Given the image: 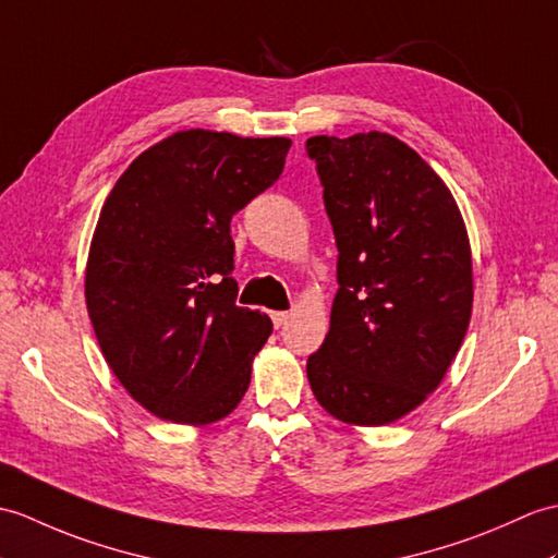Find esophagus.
I'll return each mask as SVG.
<instances>
[{"mask_svg":"<svg viewBox=\"0 0 558 558\" xmlns=\"http://www.w3.org/2000/svg\"><path fill=\"white\" fill-rule=\"evenodd\" d=\"M270 320H274L276 328H282L284 323L290 320V314H288V311H274V314H270Z\"/></svg>","mask_w":558,"mask_h":558,"instance_id":"esophagus-1","label":"esophagus"}]
</instances>
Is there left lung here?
Segmentation results:
<instances>
[{"mask_svg":"<svg viewBox=\"0 0 558 558\" xmlns=\"http://www.w3.org/2000/svg\"><path fill=\"white\" fill-rule=\"evenodd\" d=\"M338 244L330 330L306 361L318 404L385 425L423 404L473 306L471 247L447 185L387 133L306 140Z\"/></svg>","mask_w":558,"mask_h":558,"instance_id":"obj_1","label":"left lung"}]
</instances>
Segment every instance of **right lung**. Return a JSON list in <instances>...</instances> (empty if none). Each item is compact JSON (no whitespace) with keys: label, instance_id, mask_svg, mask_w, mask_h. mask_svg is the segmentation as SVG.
Instances as JSON below:
<instances>
[{"label":"right lung","instance_id":"obj_1","mask_svg":"<svg viewBox=\"0 0 558 558\" xmlns=\"http://www.w3.org/2000/svg\"><path fill=\"white\" fill-rule=\"evenodd\" d=\"M292 142L185 131L142 151L101 206L85 300L116 378L154 416L235 409L268 316L238 306L230 220L276 183Z\"/></svg>","mask_w":558,"mask_h":558}]
</instances>
